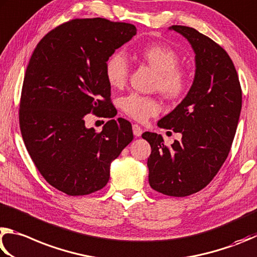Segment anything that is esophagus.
I'll use <instances>...</instances> for the list:
<instances>
[{"mask_svg": "<svg viewBox=\"0 0 257 257\" xmlns=\"http://www.w3.org/2000/svg\"><path fill=\"white\" fill-rule=\"evenodd\" d=\"M132 128H133V134L136 137H141V134H142V128H141V126L140 125H138V124H133L132 125Z\"/></svg>", "mask_w": 257, "mask_h": 257, "instance_id": "1", "label": "esophagus"}]
</instances>
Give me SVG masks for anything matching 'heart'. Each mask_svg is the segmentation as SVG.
I'll list each match as a JSON object with an SVG mask.
<instances>
[{"label": "heart", "mask_w": 257, "mask_h": 257, "mask_svg": "<svg viewBox=\"0 0 257 257\" xmlns=\"http://www.w3.org/2000/svg\"><path fill=\"white\" fill-rule=\"evenodd\" d=\"M140 56L159 72L157 88L170 99L181 98L188 88V74L179 67L178 54L163 44H150L140 51ZM105 76L112 88H121L127 81L130 63L125 54L114 52L105 62ZM121 109L127 116L138 121H146L149 117L158 115L160 102L156 98L139 93H130L120 100Z\"/></svg>", "instance_id": "obj_1"}]
</instances>
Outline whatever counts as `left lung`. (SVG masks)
<instances>
[{
	"label": "left lung",
	"mask_w": 257,
	"mask_h": 257,
	"mask_svg": "<svg viewBox=\"0 0 257 257\" xmlns=\"http://www.w3.org/2000/svg\"><path fill=\"white\" fill-rule=\"evenodd\" d=\"M192 45L195 76L187 96L158 121L181 133L170 147L157 133L146 132L150 143L149 184L168 196L199 192L218 174L230 151L241 110V88L230 56L212 39L194 28L172 26Z\"/></svg>",
	"instance_id": "1"
}]
</instances>
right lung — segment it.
I'll use <instances>...</instances> for the list:
<instances>
[{
	"label": "right lung",
	"mask_w": 257,
	"mask_h": 257,
	"mask_svg": "<svg viewBox=\"0 0 257 257\" xmlns=\"http://www.w3.org/2000/svg\"><path fill=\"white\" fill-rule=\"evenodd\" d=\"M136 34L126 22L73 19L45 35L30 57L19 108L22 139L42 176L67 195L105 187L110 163L133 140L131 123L112 118L103 67ZM90 112L111 118L101 133L85 127Z\"/></svg>",
	"instance_id": "obj_1"
}]
</instances>
